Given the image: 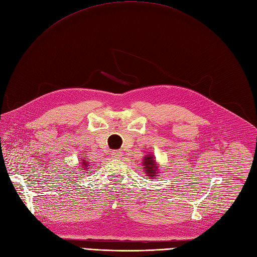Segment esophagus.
<instances>
[{"mask_svg": "<svg viewBox=\"0 0 257 257\" xmlns=\"http://www.w3.org/2000/svg\"><path fill=\"white\" fill-rule=\"evenodd\" d=\"M121 156H122V154L120 152H118V151H114L112 153V157H113V158H115V159H120Z\"/></svg>", "mask_w": 257, "mask_h": 257, "instance_id": "1", "label": "esophagus"}]
</instances>
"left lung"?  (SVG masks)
Here are the masks:
<instances>
[{
	"instance_id": "1",
	"label": "left lung",
	"mask_w": 257,
	"mask_h": 257,
	"mask_svg": "<svg viewBox=\"0 0 257 257\" xmlns=\"http://www.w3.org/2000/svg\"><path fill=\"white\" fill-rule=\"evenodd\" d=\"M142 168L144 170V174H146V175L150 178L158 176L159 171H160L159 164L156 161L155 155L151 154V153L147 154L144 157V159L142 160Z\"/></svg>"
}]
</instances>
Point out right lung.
<instances>
[{"instance_id":"1","label":"right lung","mask_w":257,"mask_h":257,"mask_svg":"<svg viewBox=\"0 0 257 257\" xmlns=\"http://www.w3.org/2000/svg\"><path fill=\"white\" fill-rule=\"evenodd\" d=\"M80 161H81V162L79 163V165H80L81 170H83V172H84V171L92 172V170H90V169L93 168L92 165H93L94 163H90V162H88L87 160H85V159H83V158H82V160H80ZM83 174H84V173H83Z\"/></svg>"}]
</instances>
